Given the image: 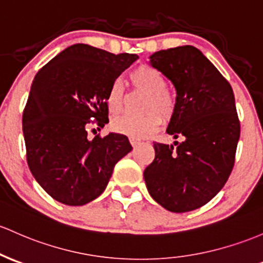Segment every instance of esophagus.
<instances>
[{
	"label": "esophagus",
	"instance_id": "34e87169",
	"mask_svg": "<svg viewBox=\"0 0 263 263\" xmlns=\"http://www.w3.org/2000/svg\"><path fill=\"white\" fill-rule=\"evenodd\" d=\"M129 142H131V145L135 147L140 143V140H138V138H135V137H129Z\"/></svg>",
	"mask_w": 263,
	"mask_h": 263
}]
</instances>
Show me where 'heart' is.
Here are the masks:
<instances>
[{
  "label": "heart",
  "instance_id": "1",
  "mask_svg": "<svg viewBox=\"0 0 263 263\" xmlns=\"http://www.w3.org/2000/svg\"><path fill=\"white\" fill-rule=\"evenodd\" d=\"M129 82L137 91L147 93L143 101L142 116L116 117L111 122L114 131L135 138H143L154 135L162 125L164 118L174 115L176 101L174 95L166 89V80L160 71L149 66H138L129 73ZM106 103L111 114H117L123 106V87L120 81H115L109 86L106 96Z\"/></svg>",
  "mask_w": 263,
  "mask_h": 263
}]
</instances>
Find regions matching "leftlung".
Instances as JSON below:
<instances>
[{
	"mask_svg": "<svg viewBox=\"0 0 263 263\" xmlns=\"http://www.w3.org/2000/svg\"><path fill=\"white\" fill-rule=\"evenodd\" d=\"M149 65L175 86V112L166 132L183 141L155 143V160L143 172L146 187L163 209L193 211L221 191L235 164L239 138L235 95L193 46L155 52Z\"/></svg>",
	"mask_w": 263,
	"mask_h": 263,
	"instance_id": "obj_1",
	"label": "left lung"
}]
</instances>
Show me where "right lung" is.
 <instances>
[{
    "instance_id": "right-lung-1",
    "label": "right lung",
    "mask_w": 263,
    "mask_h": 263,
    "mask_svg": "<svg viewBox=\"0 0 263 263\" xmlns=\"http://www.w3.org/2000/svg\"><path fill=\"white\" fill-rule=\"evenodd\" d=\"M138 59L76 43L37 72L24 111L27 163L52 198L82 206L105 191L115 164L132 149L125 135L88 140L87 128L108 123L112 82Z\"/></svg>"
}]
</instances>
